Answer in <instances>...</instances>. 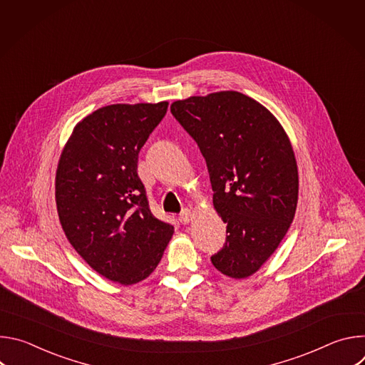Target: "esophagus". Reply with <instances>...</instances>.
<instances>
[{
    "label": "esophagus",
    "mask_w": 365,
    "mask_h": 365,
    "mask_svg": "<svg viewBox=\"0 0 365 365\" xmlns=\"http://www.w3.org/2000/svg\"><path fill=\"white\" fill-rule=\"evenodd\" d=\"M192 218H193V214H192V211L190 210H187V207H186V210H183L182 211V214L179 215V221L182 222V224H189L190 221H192Z\"/></svg>",
    "instance_id": "1"
}]
</instances>
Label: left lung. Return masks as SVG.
Masks as SVG:
<instances>
[{"label":"left lung","instance_id":"left-lung-1","mask_svg":"<svg viewBox=\"0 0 365 365\" xmlns=\"http://www.w3.org/2000/svg\"><path fill=\"white\" fill-rule=\"evenodd\" d=\"M170 111L197 143L227 224V242L211 257L218 272L247 279L276 251L294 218L299 175L292 143L255 99L221 91L175 101Z\"/></svg>","mask_w":365,"mask_h":365}]
</instances>
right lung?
Listing matches in <instances>:
<instances>
[{"label":"right lung","mask_w":365,"mask_h":365,"mask_svg":"<svg viewBox=\"0 0 365 365\" xmlns=\"http://www.w3.org/2000/svg\"><path fill=\"white\" fill-rule=\"evenodd\" d=\"M169 102L113 103L79 121L61 154L56 206L66 238L101 276L130 286L158 267L175 232L155 218L138 153Z\"/></svg>","instance_id":"obj_1"}]
</instances>
